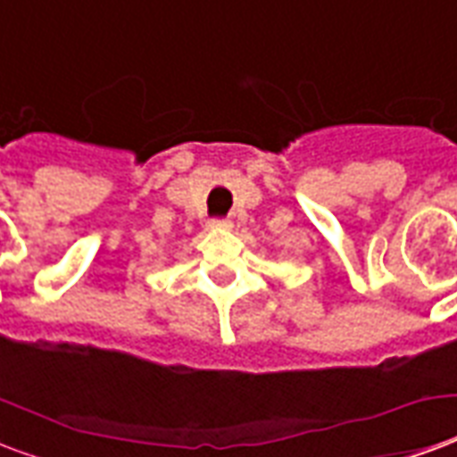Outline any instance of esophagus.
I'll return each mask as SVG.
<instances>
[{"label":"esophagus","instance_id":"34e87169","mask_svg":"<svg viewBox=\"0 0 457 457\" xmlns=\"http://www.w3.org/2000/svg\"><path fill=\"white\" fill-rule=\"evenodd\" d=\"M208 228H213V229H229V228H232V222L225 220V218H213V220H208Z\"/></svg>","mask_w":457,"mask_h":457}]
</instances>
